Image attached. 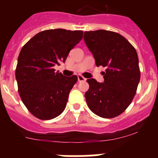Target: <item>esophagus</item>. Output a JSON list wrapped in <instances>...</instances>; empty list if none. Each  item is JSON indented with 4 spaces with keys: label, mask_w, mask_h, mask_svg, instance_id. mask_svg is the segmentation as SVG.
<instances>
[{
    "label": "esophagus",
    "mask_w": 158,
    "mask_h": 158,
    "mask_svg": "<svg viewBox=\"0 0 158 158\" xmlns=\"http://www.w3.org/2000/svg\"><path fill=\"white\" fill-rule=\"evenodd\" d=\"M85 80H86V79L84 78L83 76H81V75H79V76H78V81H79V82H85Z\"/></svg>",
    "instance_id": "34e87169"
}]
</instances>
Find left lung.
<instances>
[{
    "label": "left lung",
    "mask_w": 158,
    "mask_h": 158,
    "mask_svg": "<svg viewBox=\"0 0 158 158\" xmlns=\"http://www.w3.org/2000/svg\"><path fill=\"white\" fill-rule=\"evenodd\" d=\"M83 38L96 66L106 68L104 82L87 79V105L99 117H116L125 111L136 94L141 77L138 54L133 46L115 32L85 31Z\"/></svg>",
    "instance_id": "1"
}]
</instances>
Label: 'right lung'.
<instances>
[{
  "instance_id": "add662e5",
  "label": "right lung",
  "mask_w": 158,
  "mask_h": 158,
  "mask_svg": "<svg viewBox=\"0 0 158 158\" xmlns=\"http://www.w3.org/2000/svg\"><path fill=\"white\" fill-rule=\"evenodd\" d=\"M82 36V30H47L22 47L15 72L18 92L27 109L37 118L49 120L64 111L78 78L56 73L53 66L65 63Z\"/></svg>"
}]
</instances>
